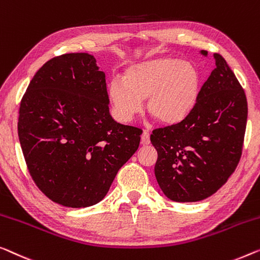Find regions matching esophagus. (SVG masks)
Listing matches in <instances>:
<instances>
[{"label":"esophagus","instance_id":"esophagus-1","mask_svg":"<svg viewBox=\"0 0 260 260\" xmlns=\"http://www.w3.org/2000/svg\"><path fill=\"white\" fill-rule=\"evenodd\" d=\"M141 143L143 146H147L150 143V135L148 132H143V134L141 135Z\"/></svg>","mask_w":260,"mask_h":260}]
</instances>
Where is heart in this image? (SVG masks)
<instances>
[{"mask_svg":"<svg viewBox=\"0 0 260 260\" xmlns=\"http://www.w3.org/2000/svg\"><path fill=\"white\" fill-rule=\"evenodd\" d=\"M201 91V75L190 61L158 56L129 65L121 80H112L108 102L120 122L128 123L147 110L164 125H176L195 108Z\"/></svg>","mask_w":260,"mask_h":260,"instance_id":"1","label":"heart"}]
</instances>
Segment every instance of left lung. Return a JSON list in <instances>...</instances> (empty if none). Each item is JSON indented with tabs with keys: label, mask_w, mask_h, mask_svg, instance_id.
Here are the masks:
<instances>
[{
	"label": "left lung",
	"mask_w": 260,
	"mask_h": 260,
	"mask_svg": "<svg viewBox=\"0 0 260 260\" xmlns=\"http://www.w3.org/2000/svg\"><path fill=\"white\" fill-rule=\"evenodd\" d=\"M203 56L208 52L202 50ZM200 91L190 114L176 125L153 131L157 150L155 177L175 202H197L215 193L237 167L247 120L245 92L224 58Z\"/></svg>",
	"instance_id": "obj_1"
}]
</instances>
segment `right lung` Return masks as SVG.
<instances>
[{
  "label": "right lung",
  "mask_w": 260,
  "mask_h": 260,
  "mask_svg": "<svg viewBox=\"0 0 260 260\" xmlns=\"http://www.w3.org/2000/svg\"><path fill=\"white\" fill-rule=\"evenodd\" d=\"M105 72L90 53L52 58L21 100L18 138L32 180L69 208L100 202L139 148L141 129L110 114Z\"/></svg>",
  "instance_id": "obj_1"
}]
</instances>
